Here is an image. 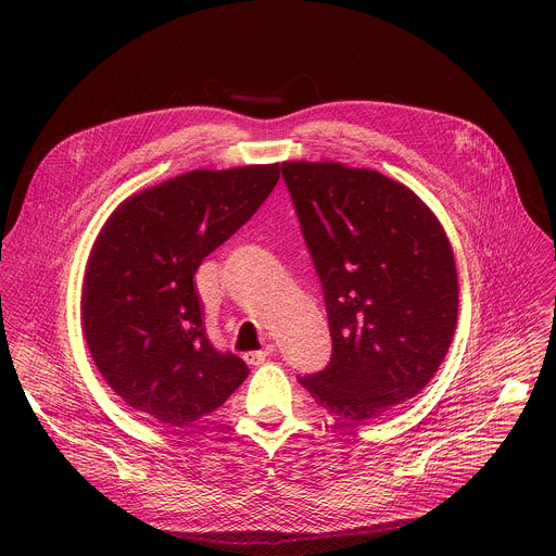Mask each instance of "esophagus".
Returning <instances> with one entry per match:
<instances>
[{
    "label": "esophagus",
    "mask_w": 556,
    "mask_h": 556,
    "mask_svg": "<svg viewBox=\"0 0 556 556\" xmlns=\"http://www.w3.org/2000/svg\"><path fill=\"white\" fill-rule=\"evenodd\" d=\"M273 352H275V345H266V348L260 350V352H249L244 358H247L249 365H262Z\"/></svg>",
    "instance_id": "esophagus-1"
}]
</instances>
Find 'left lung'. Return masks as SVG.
<instances>
[{
    "mask_svg": "<svg viewBox=\"0 0 556 556\" xmlns=\"http://www.w3.org/2000/svg\"><path fill=\"white\" fill-rule=\"evenodd\" d=\"M305 247L324 286L332 358L299 378L316 405L365 425L414 399L457 324L446 232L405 185L341 163H283Z\"/></svg>",
    "mask_w": 556,
    "mask_h": 556,
    "instance_id": "8db88e82",
    "label": "left lung"
}]
</instances>
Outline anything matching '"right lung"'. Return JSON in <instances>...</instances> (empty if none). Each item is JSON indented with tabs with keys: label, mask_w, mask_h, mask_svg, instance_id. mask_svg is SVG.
I'll return each instance as SVG.
<instances>
[{
	"label": "right lung",
	"mask_w": 556,
	"mask_h": 556,
	"mask_svg": "<svg viewBox=\"0 0 556 556\" xmlns=\"http://www.w3.org/2000/svg\"><path fill=\"white\" fill-rule=\"evenodd\" d=\"M277 180L279 165L198 169L136 193L105 222L84 281V332L108 384L147 420L187 427L249 376L211 343L193 277Z\"/></svg>",
	"instance_id": "right-lung-1"
}]
</instances>
